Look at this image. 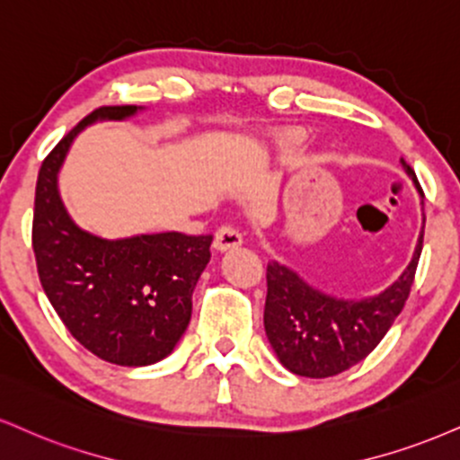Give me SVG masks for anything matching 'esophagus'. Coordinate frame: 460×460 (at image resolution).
Returning <instances> with one entry per match:
<instances>
[{"mask_svg":"<svg viewBox=\"0 0 460 460\" xmlns=\"http://www.w3.org/2000/svg\"><path fill=\"white\" fill-rule=\"evenodd\" d=\"M242 244V234L235 229V226L231 225H223L216 229V235H214V246L218 248L220 252L229 251V248H235Z\"/></svg>","mask_w":460,"mask_h":460,"instance_id":"obj_1","label":"esophagus"}]
</instances>
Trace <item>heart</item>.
Here are the masks:
<instances>
[{
  "label": "heart",
  "mask_w": 460,
  "mask_h": 460,
  "mask_svg": "<svg viewBox=\"0 0 460 460\" xmlns=\"http://www.w3.org/2000/svg\"><path fill=\"white\" fill-rule=\"evenodd\" d=\"M297 141H300V139H297V137H289V139L285 141V146H296Z\"/></svg>",
  "instance_id": "obj_1"
}]
</instances>
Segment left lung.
Segmentation results:
<instances>
[{"label":"left lung","mask_w":460,"mask_h":460,"mask_svg":"<svg viewBox=\"0 0 460 460\" xmlns=\"http://www.w3.org/2000/svg\"><path fill=\"white\" fill-rule=\"evenodd\" d=\"M401 164L424 199L413 169L402 158ZM422 240L424 226L411 263L401 279L379 296L364 300L328 296L302 280L287 265L268 263L263 325L280 364L300 377L323 379L362 362L379 345L405 306L416 279Z\"/></svg>","instance_id":"left-lung-1"}]
</instances>
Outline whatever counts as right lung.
I'll use <instances>...</instances> for the list:
<instances>
[{
    "instance_id": "obj_1",
    "label": "right lung",
    "mask_w": 460,
    "mask_h": 460,
    "mask_svg": "<svg viewBox=\"0 0 460 460\" xmlns=\"http://www.w3.org/2000/svg\"><path fill=\"white\" fill-rule=\"evenodd\" d=\"M141 107H101L42 160L31 244L49 302L76 341L104 362L147 367L175 349L192 313V291L209 263L212 235L169 234L104 240L66 212L58 173L76 135L98 119H126Z\"/></svg>"
}]
</instances>
